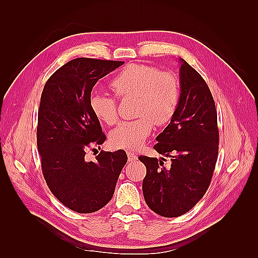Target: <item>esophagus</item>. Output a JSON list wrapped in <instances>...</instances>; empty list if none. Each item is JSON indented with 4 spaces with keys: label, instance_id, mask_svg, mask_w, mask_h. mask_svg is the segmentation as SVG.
<instances>
[{
    "label": "esophagus",
    "instance_id": "34e87169",
    "mask_svg": "<svg viewBox=\"0 0 258 258\" xmlns=\"http://www.w3.org/2000/svg\"><path fill=\"white\" fill-rule=\"evenodd\" d=\"M127 157H128V162H134L138 160V155L131 151H127Z\"/></svg>",
    "mask_w": 258,
    "mask_h": 258
}]
</instances>
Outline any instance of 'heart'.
Returning a JSON list of instances; mask_svg holds the SVG:
<instances>
[{"instance_id":"heart-1","label":"heart","mask_w":258,"mask_h":258,"mask_svg":"<svg viewBox=\"0 0 258 258\" xmlns=\"http://www.w3.org/2000/svg\"><path fill=\"white\" fill-rule=\"evenodd\" d=\"M109 89L119 100L134 98V120L120 123L109 136L119 149L135 150L144 143L153 126L171 122L177 111L180 90L173 73L145 64H130L109 82ZM90 107L97 119L106 125L117 123V103L114 97L92 93Z\"/></svg>"}]
</instances>
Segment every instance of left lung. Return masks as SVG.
Masks as SVG:
<instances>
[{
  "label": "left lung",
  "mask_w": 258,
  "mask_h": 258,
  "mask_svg": "<svg viewBox=\"0 0 258 258\" xmlns=\"http://www.w3.org/2000/svg\"><path fill=\"white\" fill-rule=\"evenodd\" d=\"M179 62L177 111L154 145L171 164L166 166L164 157H139L146 166V204L164 217L183 215L200 202L211 184L218 155L217 112L210 87L187 62Z\"/></svg>",
  "instance_id": "obj_1"
}]
</instances>
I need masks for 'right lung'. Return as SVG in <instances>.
<instances>
[{"label": "right lung", "mask_w": 258, "mask_h": 258, "mask_svg": "<svg viewBox=\"0 0 258 258\" xmlns=\"http://www.w3.org/2000/svg\"><path fill=\"white\" fill-rule=\"evenodd\" d=\"M122 64L74 58L51 75L41 95L36 139L43 176L64 206L81 214L101 210L112 200L127 162L124 150L101 151L96 161L85 160L89 147L106 140L90 107L93 86Z\"/></svg>", "instance_id": "obj_1"}]
</instances>
